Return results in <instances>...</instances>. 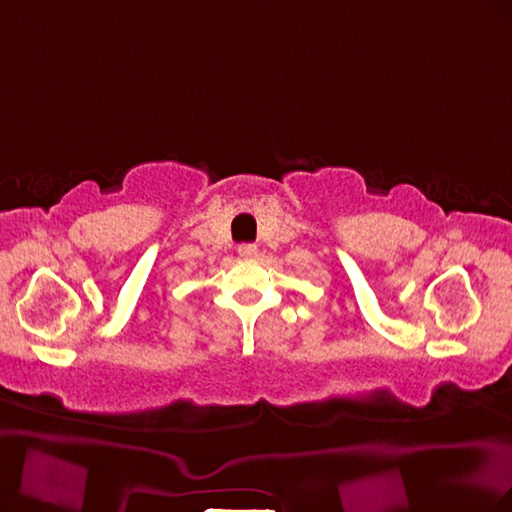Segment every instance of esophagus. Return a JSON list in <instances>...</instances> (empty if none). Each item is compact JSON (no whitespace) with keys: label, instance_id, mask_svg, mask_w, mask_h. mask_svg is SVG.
<instances>
[{"label":"esophagus","instance_id":"34e87169","mask_svg":"<svg viewBox=\"0 0 512 512\" xmlns=\"http://www.w3.org/2000/svg\"><path fill=\"white\" fill-rule=\"evenodd\" d=\"M237 252L241 258H254L258 254V247L254 243H243V245H239Z\"/></svg>","mask_w":512,"mask_h":512}]
</instances>
